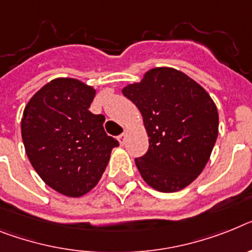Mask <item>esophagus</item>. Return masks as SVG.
Segmentation results:
<instances>
[{"label": "esophagus", "mask_w": 252, "mask_h": 252, "mask_svg": "<svg viewBox=\"0 0 252 252\" xmlns=\"http://www.w3.org/2000/svg\"><path fill=\"white\" fill-rule=\"evenodd\" d=\"M126 133H123V134H120L119 137H118V141H119L120 146H123L124 143H126Z\"/></svg>", "instance_id": "34e87169"}]
</instances>
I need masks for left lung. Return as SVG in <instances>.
Wrapping results in <instances>:
<instances>
[{"label": "left lung", "mask_w": 252, "mask_h": 252, "mask_svg": "<svg viewBox=\"0 0 252 252\" xmlns=\"http://www.w3.org/2000/svg\"><path fill=\"white\" fill-rule=\"evenodd\" d=\"M143 118L149 151L136 158L143 181L158 192L189 186L210 158L219 114L204 87L174 67H152L122 90Z\"/></svg>", "instance_id": "8db88e82"}]
</instances>
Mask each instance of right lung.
I'll use <instances>...</instances> for the list:
<instances>
[{"instance_id":"add662e5","label":"right lung","mask_w":252,"mask_h":252,"mask_svg":"<svg viewBox=\"0 0 252 252\" xmlns=\"http://www.w3.org/2000/svg\"><path fill=\"white\" fill-rule=\"evenodd\" d=\"M96 90L75 78H55L28 101L22 138L32 166L54 191L82 197L100 182L119 142L90 106Z\"/></svg>"}]
</instances>
